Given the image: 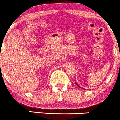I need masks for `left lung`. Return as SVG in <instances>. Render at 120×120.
Segmentation results:
<instances>
[{
  "label": "left lung",
  "mask_w": 120,
  "mask_h": 120,
  "mask_svg": "<svg viewBox=\"0 0 120 120\" xmlns=\"http://www.w3.org/2000/svg\"><path fill=\"white\" fill-rule=\"evenodd\" d=\"M76 85H77V86H78V87H79V85H78V84H76Z\"/></svg>",
  "instance_id": "1"
}]
</instances>
